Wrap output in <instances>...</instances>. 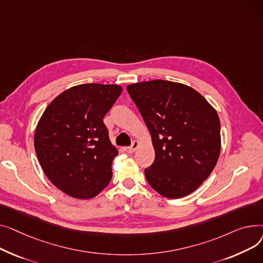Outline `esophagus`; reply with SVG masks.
Returning <instances> with one entry per match:
<instances>
[{
  "mask_svg": "<svg viewBox=\"0 0 263 263\" xmlns=\"http://www.w3.org/2000/svg\"><path fill=\"white\" fill-rule=\"evenodd\" d=\"M138 145H139V142L135 140V141L132 143V145H130V146L125 147V151H126L127 153H134V152L136 151V148L138 147Z\"/></svg>",
  "mask_w": 263,
  "mask_h": 263,
  "instance_id": "1",
  "label": "esophagus"
}]
</instances>
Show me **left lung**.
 Listing matches in <instances>:
<instances>
[{"label": "left lung", "mask_w": 263, "mask_h": 263, "mask_svg": "<svg viewBox=\"0 0 263 263\" xmlns=\"http://www.w3.org/2000/svg\"><path fill=\"white\" fill-rule=\"evenodd\" d=\"M127 91L155 148V160L144 170L149 186L168 198L192 193L211 174L220 155L217 111L197 91L178 83H137Z\"/></svg>", "instance_id": "obj_1"}]
</instances>
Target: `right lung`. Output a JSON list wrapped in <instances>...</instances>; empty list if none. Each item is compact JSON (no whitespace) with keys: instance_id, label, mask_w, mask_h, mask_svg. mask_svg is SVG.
<instances>
[{"instance_id":"right-lung-1","label":"right lung","mask_w":263,"mask_h":263,"mask_svg":"<svg viewBox=\"0 0 263 263\" xmlns=\"http://www.w3.org/2000/svg\"><path fill=\"white\" fill-rule=\"evenodd\" d=\"M121 92L118 85H79L44 110L35 133L36 154L45 175L66 194L92 198L109 183L119 152L103 119Z\"/></svg>"}]
</instances>
